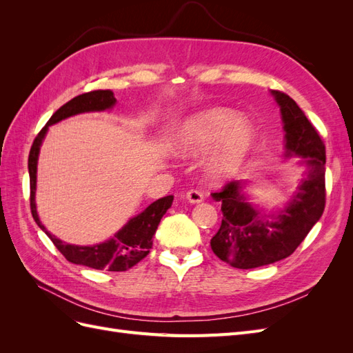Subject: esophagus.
I'll return each instance as SVG.
<instances>
[{
  "mask_svg": "<svg viewBox=\"0 0 353 353\" xmlns=\"http://www.w3.org/2000/svg\"><path fill=\"white\" fill-rule=\"evenodd\" d=\"M185 197H187V200H188L190 203H200V201L205 200V196H203L201 191L194 190V188H193V190H190V191H187Z\"/></svg>",
  "mask_w": 353,
  "mask_h": 353,
  "instance_id": "1",
  "label": "esophagus"
}]
</instances>
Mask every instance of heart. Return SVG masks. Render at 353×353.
Segmentation results:
<instances>
[{
  "label": "heart",
  "mask_w": 353,
  "mask_h": 353,
  "mask_svg": "<svg viewBox=\"0 0 353 353\" xmlns=\"http://www.w3.org/2000/svg\"><path fill=\"white\" fill-rule=\"evenodd\" d=\"M252 126L225 109L203 112L184 125L175 140L181 156H197L216 144L208 160L212 176L225 178L237 172L253 144Z\"/></svg>",
  "instance_id": "1"
}]
</instances>
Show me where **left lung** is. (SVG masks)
Wrapping results in <instances>:
<instances>
[{"instance_id": "8db88e82", "label": "left lung", "mask_w": 353, "mask_h": 353, "mask_svg": "<svg viewBox=\"0 0 353 353\" xmlns=\"http://www.w3.org/2000/svg\"><path fill=\"white\" fill-rule=\"evenodd\" d=\"M285 131V156H302L307 170L299 193L279 216H262L241 193L240 181L227 183L212 197L221 201L222 222L210 240L218 258L250 270L290 256L321 218L325 208V145L315 126L283 91H272Z\"/></svg>"}]
</instances>
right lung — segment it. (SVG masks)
I'll return each mask as SVG.
<instances>
[{
  "label": "right lung",
  "mask_w": 353,
  "mask_h": 353,
  "mask_svg": "<svg viewBox=\"0 0 353 353\" xmlns=\"http://www.w3.org/2000/svg\"><path fill=\"white\" fill-rule=\"evenodd\" d=\"M116 103L113 97V91L110 90H95L90 92H83L78 97L72 99L66 104L50 117L47 125L42 128L35 137L34 144L30 147L29 159H28V168H29V183H30V212L34 216L38 227L46 231L50 240L54 243L57 250L65 256V258L77 265H85L88 268L94 270H105V271H114L121 272L132 268L141 259L150 253L153 245V236L159 227V222L170 208L174 201V196H166L153 201L140 215L130 219L126 225L114 234L109 241L95 244V245H73L66 244L61 240L56 239L54 236L47 231V228L42 225L35 206V187H37V160L39 153V145L44 140V135L48 130V126L56 123L61 119L72 114H78L83 112H95V110H105L110 109Z\"/></svg>",
  "instance_id": "add662e5"
}]
</instances>
